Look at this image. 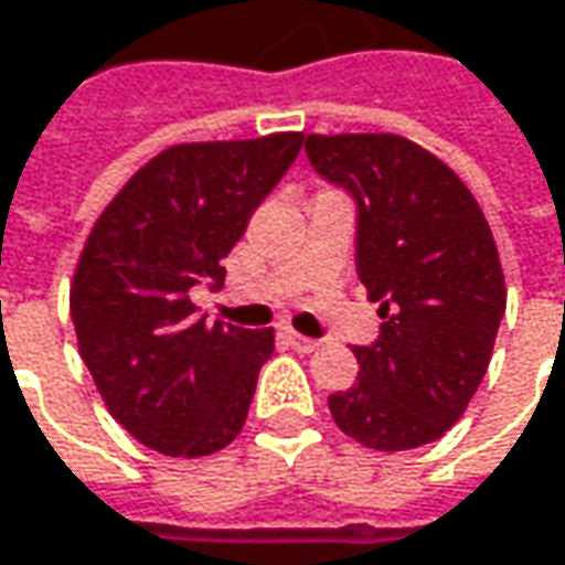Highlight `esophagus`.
Masks as SVG:
<instances>
[{"mask_svg":"<svg viewBox=\"0 0 565 565\" xmlns=\"http://www.w3.org/2000/svg\"><path fill=\"white\" fill-rule=\"evenodd\" d=\"M286 339H289V345H292V349H298V352H315V349H320V345H323L320 339H308V337H301V333H292V330L286 333Z\"/></svg>","mask_w":565,"mask_h":565,"instance_id":"esophagus-1","label":"esophagus"}]
</instances>
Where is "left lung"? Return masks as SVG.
I'll list each match as a JSON object with an SVG mask.
<instances>
[{"mask_svg":"<svg viewBox=\"0 0 565 565\" xmlns=\"http://www.w3.org/2000/svg\"><path fill=\"white\" fill-rule=\"evenodd\" d=\"M315 172L355 201V267L380 333L330 396L342 434L383 452L440 440L481 386L507 311L488 220L462 179L399 135H308Z\"/></svg>","mask_w":565,"mask_h":565,"instance_id":"1","label":"left lung"}]
</instances>
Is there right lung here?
Listing matches in <instances>:
<instances>
[{"mask_svg": "<svg viewBox=\"0 0 565 565\" xmlns=\"http://www.w3.org/2000/svg\"><path fill=\"white\" fill-rule=\"evenodd\" d=\"M305 135L175 143L103 210L72 286L81 359L116 422L163 456H210L248 418L273 330L213 323L194 286L220 289L223 257L289 172Z\"/></svg>", "mask_w": 565, "mask_h": 565, "instance_id": "add662e5", "label": "right lung"}]
</instances>
